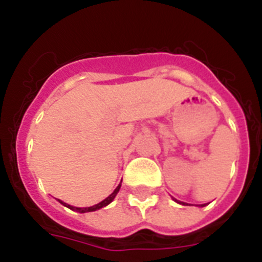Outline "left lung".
<instances>
[{
    "label": "left lung",
    "mask_w": 262,
    "mask_h": 262,
    "mask_svg": "<svg viewBox=\"0 0 262 262\" xmlns=\"http://www.w3.org/2000/svg\"><path fill=\"white\" fill-rule=\"evenodd\" d=\"M176 201V200H174ZM180 203H181V202H180ZM202 206H205V205H202Z\"/></svg>",
    "instance_id": "8db88e82"
}]
</instances>
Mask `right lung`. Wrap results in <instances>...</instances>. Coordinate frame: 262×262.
<instances>
[{
  "instance_id": "right-lung-1",
  "label": "right lung",
  "mask_w": 262,
  "mask_h": 262,
  "mask_svg": "<svg viewBox=\"0 0 262 262\" xmlns=\"http://www.w3.org/2000/svg\"><path fill=\"white\" fill-rule=\"evenodd\" d=\"M120 184H122V182H120ZM120 184L118 185L117 189H115V190L113 191V193H111L110 195L107 196V198H106V200H103L102 202H99L98 205L92 206V207H82V209H81V207H73V206H71V205H67V203L61 202V201H60V200H59V202L61 203V205L67 206V207H68V209L73 210V211H77V212H90V211H96V210L102 209V207H105V206H107L108 203L113 202V200H114V198H115V195H117V194H118V191H119V189H120Z\"/></svg>"
}]
</instances>
